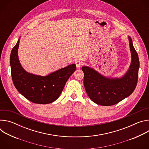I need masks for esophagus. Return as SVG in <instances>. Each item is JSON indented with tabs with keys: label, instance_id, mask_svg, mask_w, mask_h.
Returning a JSON list of instances; mask_svg holds the SVG:
<instances>
[{
	"label": "esophagus",
	"instance_id": "1",
	"mask_svg": "<svg viewBox=\"0 0 149 149\" xmlns=\"http://www.w3.org/2000/svg\"><path fill=\"white\" fill-rule=\"evenodd\" d=\"M75 64H76V66H77V68H79V67H81L82 65L83 62L80 59H77L75 61Z\"/></svg>",
	"mask_w": 149,
	"mask_h": 149
}]
</instances>
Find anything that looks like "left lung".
Masks as SVG:
<instances>
[{"instance_id": "obj_1", "label": "left lung", "mask_w": 149, "mask_h": 149, "mask_svg": "<svg viewBox=\"0 0 149 149\" xmlns=\"http://www.w3.org/2000/svg\"><path fill=\"white\" fill-rule=\"evenodd\" d=\"M129 38L132 63L129 71L121 78H107L92 68L82 67L84 74L85 89L90 98L98 105L109 106L116 104L130 95L136 87L140 67L139 58L131 38Z\"/></svg>"}]
</instances>
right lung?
<instances>
[{"label": "right lung", "mask_w": 149, "mask_h": 149, "mask_svg": "<svg viewBox=\"0 0 149 149\" xmlns=\"http://www.w3.org/2000/svg\"><path fill=\"white\" fill-rule=\"evenodd\" d=\"M18 40L12 48L10 64L11 75L17 90L30 101L40 104H49L58 98L65 85L76 70L75 64L70 65L46 77L33 75L25 71L17 56Z\"/></svg>", "instance_id": "right-lung-1"}]
</instances>
